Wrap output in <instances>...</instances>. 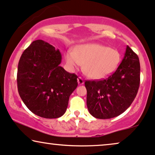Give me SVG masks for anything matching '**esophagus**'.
Returning a JSON list of instances; mask_svg holds the SVG:
<instances>
[{"label":"esophagus","mask_w":155,"mask_h":155,"mask_svg":"<svg viewBox=\"0 0 155 155\" xmlns=\"http://www.w3.org/2000/svg\"><path fill=\"white\" fill-rule=\"evenodd\" d=\"M78 84L81 85V84H84V80L81 77H79L78 78Z\"/></svg>","instance_id":"esophagus-1"}]
</instances>
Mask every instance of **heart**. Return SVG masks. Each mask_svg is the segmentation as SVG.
Returning <instances> with one entry per match:
<instances>
[{
  "mask_svg": "<svg viewBox=\"0 0 155 155\" xmlns=\"http://www.w3.org/2000/svg\"><path fill=\"white\" fill-rule=\"evenodd\" d=\"M65 60L71 71L84 64V72L89 78L100 80L116 71L120 64V55L115 48L99 44H87L77 46L74 51H68Z\"/></svg>",
  "mask_w": 155,
  "mask_h": 155,
  "instance_id": "b5f03b06",
  "label": "heart"
}]
</instances>
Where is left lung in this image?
Listing matches in <instances>:
<instances>
[{
    "mask_svg": "<svg viewBox=\"0 0 155 155\" xmlns=\"http://www.w3.org/2000/svg\"><path fill=\"white\" fill-rule=\"evenodd\" d=\"M140 76L138 56L127 46L121 63L112 75L104 80L84 82L90 114L99 119H108L124 113L136 97Z\"/></svg>",
    "mask_w": 155,
    "mask_h": 155,
    "instance_id": "left-lung-1",
    "label": "left lung"
}]
</instances>
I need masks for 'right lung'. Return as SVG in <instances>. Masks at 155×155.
<instances>
[{
  "label": "right lung",
  "instance_id": "right-lung-1",
  "mask_svg": "<svg viewBox=\"0 0 155 155\" xmlns=\"http://www.w3.org/2000/svg\"><path fill=\"white\" fill-rule=\"evenodd\" d=\"M61 59L59 50L39 39L24 51L19 61V94L27 107L40 117L62 116L78 87V76L59 65Z\"/></svg>",
  "mask_w": 155,
  "mask_h": 155
}]
</instances>
